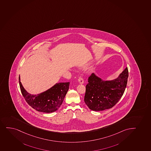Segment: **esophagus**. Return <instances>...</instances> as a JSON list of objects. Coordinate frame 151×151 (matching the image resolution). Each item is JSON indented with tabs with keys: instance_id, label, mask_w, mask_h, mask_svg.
Returning a JSON list of instances; mask_svg holds the SVG:
<instances>
[{
	"instance_id": "obj_1",
	"label": "esophagus",
	"mask_w": 151,
	"mask_h": 151,
	"mask_svg": "<svg viewBox=\"0 0 151 151\" xmlns=\"http://www.w3.org/2000/svg\"><path fill=\"white\" fill-rule=\"evenodd\" d=\"M78 82H79L80 84H83V83H84V80H83V79L82 78H78Z\"/></svg>"
}]
</instances>
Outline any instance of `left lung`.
I'll list each match as a JSON object with an SVG mask.
<instances>
[{"instance_id":"1","label":"left lung","mask_w":151,"mask_h":151,"mask_svg":"<svg viewBox=\"0 0 151 151\" xmlns=\"http://www.w3.org/2000/svg\"><path fill=\"white\" fill-rule=\"evenodd\" d=\"M128 77L127 68L118 78L111 81H103L92 73L88 77L84 96V101L89 109L100 111L114 106L124 94Z\"/></svg>"}]
</instances>
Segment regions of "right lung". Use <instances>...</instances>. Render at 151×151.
<instances>
[{
	"mask_svg": "<svg viewBox=\"0 0 151 151\" xmlns=\"http://www.w3.org/2000/svg\"><path fill=\"white\" fill-rule=\"evenodd\" d=\"M20 91L29 106L38 111L50 113L58 110L63 102L69 87V82L56 83L46 91L37 94H29L24 89L20 81Z\"/></svg>",
	"mask_w": 151,
	"mask_h": 151,
	"instance_id": "1",
	"label": "right lung"
}]
</instances>
